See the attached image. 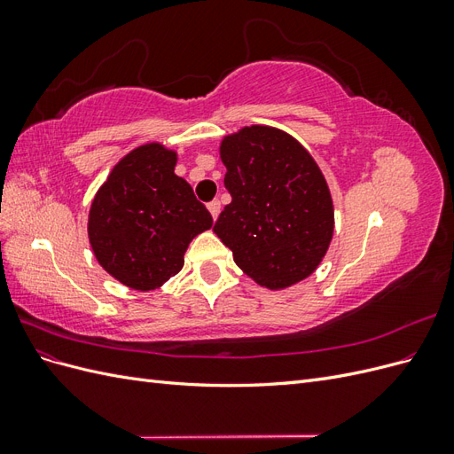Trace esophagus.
<instances>
[{
    "instance_id": "obj_1",
    "label": "esophagus",
    "mask_w": 454,
    "mask_h": 454,
    "mask_svg": "<svg viewBox=\"0 0 454 454\" xmlns=\"http://www.w3.org/2000/svg\"><path fill=\"white\" fill-rule=\"evenodd\" d=\"M208 210H210L212 217H214V219H217L219 212H222V202H219L217 199H215V200H212V202H208Z\"/></svg>"
}]
</instances>
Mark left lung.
I'll list each match as a JSON object with an SVG mask.
<instances>
[{
	"mask_svg": "<svg viewBox=\"0 0 454 454\" xmlns=\"http://www.w3.org/2000/svg\"><path fill=\"white\" fill-rule=\"evenodd\" d=\"M219 155L231 202L214 232L259 286L284 290L320 265L333 237V200L309 151L290 134L252 125Z\"/></svg>",
	"mask_w": 454,
	"mask_h": 454,
	"instance_id": "1",
	"label": "left lung"
}]
</instances>
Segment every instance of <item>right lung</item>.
<instances>
[{"instance_id":"obj_1","label":"right lung","mask_w":454,"mask_h":454,"mask_svg":"<svg viewBox=\"0 0 454 454\" xmlns=\"http://www.w3.org/2000/svg\"><path fill=\"white\" fill-rule=\"evenodd\" d=\"M177 155L145 144L122 157L89 212V240L98 263L132 290L149 292L184 267L189 242L212 227L193 187L174 174Z\"/></svg>"}]
</instances>
